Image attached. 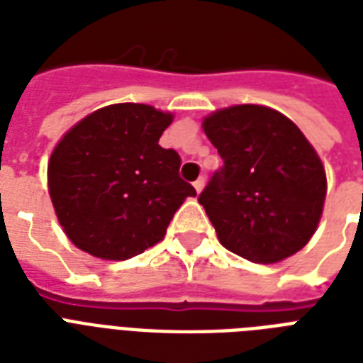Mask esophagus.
Returning a JSON list of instances; mask_svg holds the SVG:
<instances>
[{
    "label": "esophagus",
    "instance_id": "1",
    "mask_svg": "<svg viewBox=\"0 0 363 363\" xmlns=\"http://www.w3.org/2000/svg\"><path fill=\"white\" fill-rule=\"evenodd\" d=\"M203 186H205V179L203 177H199L198 181L194 182V188H196V192H201V190H203Z\"/></svg>",
    "mask_w": 363,
    "mask_h": 363
}]
</instances>
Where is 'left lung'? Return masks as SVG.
<instances>
[{"mask_svg": "<svg viewBox=\"0 0 363 363\" xmlns=\"http://www.w3.org/2000/svg\"><path fill=\"white\" fill-rule=\"evenodd\" d=\"M224 160L199 194L218 241L256 264L309 242L326 199V171L298 125L262 105H233L203 121Z\"/></svg>", "mask_w": 363, "mask_h": 363, "instance_id": "obj_1", "label": "left lung"}]
</instances>
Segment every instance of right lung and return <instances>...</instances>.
Instances as JSON below:
<instances>
[{
    "label": "right lung",
    "instance_id": "obj_1",
    "mask_svg": "<svg viewBox=\"0 0 363 363\" xmlns=\"http://www.w3.org/2000/svg\"><path fill=\"white\" fill-rule=\"evenodd\" d=\"M173 115L116 104L71 128L48 160V194L65 235L101 259H128L164 239L182 201L181 156L158 145Z\"/></svg>",
    "mask_w": 363,
    "mask_h": 363
}]
</instances>
